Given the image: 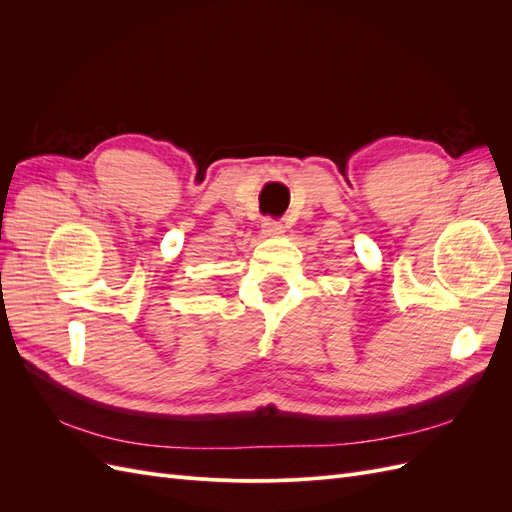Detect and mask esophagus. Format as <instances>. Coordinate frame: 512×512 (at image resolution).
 Segmentation results:
<instances>
[{"label":"esophagus","mask_w":512,"mask_h":512,"mask_svg":"<svg viewBox=\"0 0 512 512\" xmlns=\"http://www.w3.org/2000/svg\"><path fill=\"white\" fill-rule=\"evenodd\" d=\"M282 232H284L282 222L271 220V218L262 222V235H265V237H277V235H282Z\"/></svg>","instance_id":"obj_1"}]
</instances>
